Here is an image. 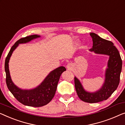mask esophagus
<instances>
[{
    "mask_svg": "<svg viewBox=\"0 0 125 125\" xmlns=\"http://www.w3.org/2000/svg\"><path fill=\"white\" fill-rule=\"evenodd\" d=\"M72 67H73V65H72V64H68L66 65V68L68 70H71L72 69Z\"/></svg>",
    "mask_w": 125,
    "mask_h": 125,
    "instance_id": "1",
    "label": "esophagus"
}]
</instances>
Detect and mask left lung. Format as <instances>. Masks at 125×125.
<instances>
[{
	"label": "left lung",
	"instance_id": "obj_1",
	"mask_svg": "<svg viewBox=\"0 0 125 125\" xmlns=\"http://www.w3.org/2000/svg\"><path fill=\"white\" fill-rule=\"evenodd\" d=\"M90 35L93 41V46L90 50V51L109 56L108 68L105 72V80L102 88L94 93L85 91L76 77H74V84L76 92L81 100L86 103H95L108 99L118 87L122 61L120 52L111 41L102 38L94 32H91Z\"/></svg>",
	"mask_w": 125,
	"mask_h": 125
}]
</instances>
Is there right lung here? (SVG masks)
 Wrapping results in <instances>:
<instances>
[{
    "label": "right lung",
    "mask_w": 125,
    "mask_h": 125,
    "mask_svg": "<svg viewBox=\"0 0 125 125\" xmlns=\"http://www.w3.org/2000/svg\"><path fill=\"white\" fill-rule=\"evenodd\" d=\"M40 37L38 35H32L20 39L12 47L5 60V72L6 74V84L7 87L14 97L25 105L34 107H40L49 103L55 96L60 77L62 72L65 71L64 66H60L53 70L47 75L44 81L32 90H21L14 85L10 78L8 62L12 52L20 43L29 42L32 39Z\"/></svg>",
    "instance_id": "right-lung-1"
}]
</instances>
